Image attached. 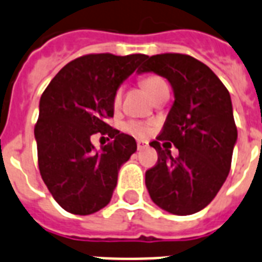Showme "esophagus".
<instances>
[{"label":"esophagus","mask_w":262,"mask_h":262,"mask_svg":"<svg viewBox=\"0 0 262 262\" xmlns=\"http://www.w3.org/2000/svg\"><path fill=\"white\" fill-rule=\"evenodd\" d=\"M136 146H138V150L142 151V150H146L147 147H148V144H147L146 142H143V140H138V143H136Z\"/></svg>","instance_id":"obj_1"}]
</instances>
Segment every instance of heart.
<instances>
[{"label":"heart","mask_w":262,"mask_h":262,"mask_svg":"<svg viewBox=\"0 0 262 262\" xmlns=\"http://www.w3.org/2000/svg\"><path fill=\"white\" fill-rule=\"evenodd\" d=\"M140 85L143 87V90L146 91L148 96L155 100L162 92H165V91H168L167 83H166L165 80L162 79L159 76H155V75H151V76H146L143 79L140 80ZM120 97H122V90L116 91L115 96H114V105L118 107L120 104ZM124 128L128 131V133L134 134L136 136H146L148 134V127L143 123L139 122H129L127 123Z\"/></svg>","instance_id":"heart-1"}]
</instances>
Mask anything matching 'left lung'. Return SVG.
<instances>
[{"label":"left lung","instance_id":"obj_1","mask_svg":"<svg viewBox=\"0 0 262 262\" xmlns=\"http://www.w3.org/2000/svg\"><path fill=\"white\" fill-rule=\"evenodd\" d=\"M136 72L165 77L174 92L163 131L150 144L158 152V163L146 171L151 200L175 215L201 211L230 171L237 143L230 94L209 67L181 53L151 56ZM170 141L178 158L171 157Z\"/></svg>","mask_w":262,"mask_h":262}]
</instances>
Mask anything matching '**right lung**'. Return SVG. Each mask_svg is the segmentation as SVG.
<instances>
[{
  "instance_id": "obj_1",
  "label": "right lung",
  "mask_w": 262,
  "mask_h": 262,
  "mask_svg": "<svg viewBox=\"0 0 262 262\" xmlns=\"http://www.w3.org/2000/svg\"><path fill=\"white\" fill-rule=\"evenodd\" d=\"M146 55H87L56 75L38 105L34 127L38 168L48 190L64 210L94 214L107 206L119 170L136 151L133 136L105 123L114 116V96ZM100 132L113 142L99 150L90 136Z\"/></svg>"
}]
</instances>
